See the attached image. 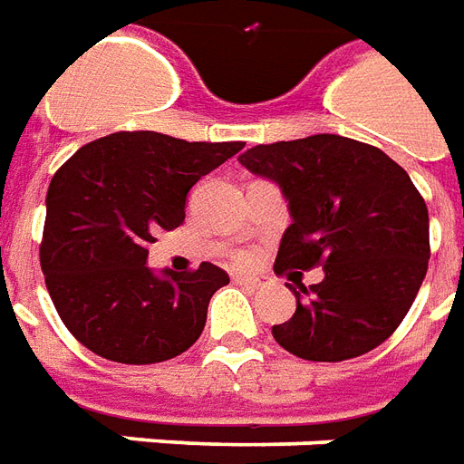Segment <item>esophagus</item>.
<instances>
[{
    "label": "esophagus",
    "mask_w": 464,
    "mask_h": 464,
    "mask_svg": "<svg viewBox=\"0 0 464 464\" xmlns=\"http://www.w3.org/2000/svg\"><path fill=\"white\" fill-rule=\"evenodd\" d=\"M233 281L243 283V285H251V288H266V285H271L268 276H251V273H238V276H233Z\"/></svg>",
    "instance_id": "esophagus-1"
}]
</instances>
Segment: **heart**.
<instances>
[{"mask_svg": "<svg viewBox=\"0 0 464 464\" xmlns=\"http://www.w3.org/2000/svg\"><path fill=\"white\" fill-rule=\"evenodd\" d=\"M238 258H241V261H248V253H241Z\"/></svg>", "mask_w": 464, "mask_h": 464, "instance_id": "1", "label": "heart"}]
</instances>
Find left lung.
Here are the masks:
<instances>
[{
  "label": "left lung",
  "mask_w": 464,
  "mask_h": 464,
  "mask_svg": "<svg viewBox=\"0 0 464 464\" xmlns=\"http://www.w3.org/2000/svg\"><path fill=\"white\" fill-rule=\"evenodd\" d=\"M273 179L293 223L283 233L276 276L323 266L325 278L295 288L291 321L273 338L293 355L341 362L395 333L428 273L430 218L408 171L370 143L315 133L258 143L241 156Z\"/></svg>",
  "instance_id": "obj_1"
}]
</instances>
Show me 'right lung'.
<instances>
[{
	"mask_svg": "<svg viewBox=\"0 0 464 464\" xmlns=\"http://www.w3.org/2000/svg\"><path fill=\"white\" fill-rule=\"evenodd\" d=\"M243 146L116 131L82 146L54 173L39 261L59 318L84 348L151 365L198 341L226 271L201 263L156 276L146 256L156 233L183 223L193 183Z\"/></svg>",
	"mask_w": 464,
	"mask_h": 464,
	"instance_id": "add662e5",
	"label": "right lung"
}]
</instances>
